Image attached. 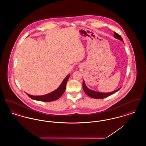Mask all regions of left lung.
Listing matches in <instances>:
<instances>
[{
    "label": "left lung",
    "mask_w": 146,
    "mask_h": 146,
    "mask_svg": "<svg viewBox=\"0 0 146 146\" xmlns=\"http://www.w3.org/2000/svg\"><path fill=\"white\" fill-rule=\"evenodd\" d=\"M114 37L117 39H119L120 40H121V42H123V40L121 38V36L119 35H118V33H117L116 32H114ZM83 90L84 92H85V94L88 95L89 97L93 98H104L106 97H108L110 95H111L112 94H113L114 93L117 92L119 90H120V88L118 89L117 90L113 91L112 92H106V93H104V92H97V91H95L91 90L90 89H89L85 85V82L83 80Z\"/></svg>",
    "instance_id": "1"
}]
</instances>
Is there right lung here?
Wrapping results in <instances>:
<instances>
[{
  "label": "right lung",
  "mask_w": 146,
  "mask_h": 146,
  "mask_svg": "<svg viewBox=\"0 0 146 146\" xmlns=\"http://www.w3.org/2000/svg\"><path fill=\"white\" fill-rule=\"evenodd\" d=\"M70 74H69L64 79L62 83L61 84L60 86L56 90L49 93L48 94L42 95V96H33L28 94H27V95L31 98L36 101H42V102H51V101H55L61 97L62 95L64 93L66 88V84L67 83L68 79L70 78Z\"/></svg>",
  "instance_id": "add662e5"
}]
</instances>
